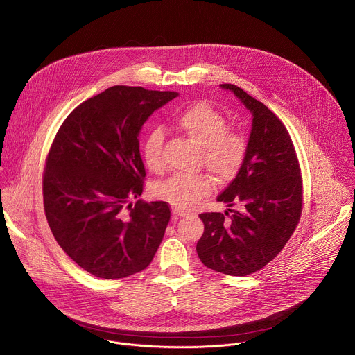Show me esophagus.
Returning <instances> with one entry per match:
<instances>
[{
    "label": "esophagus",
    "instance_id": "34e87169",
    "mask_svg": "<svg viewBox=\"0 0 355 355\" xmlns=\"http://www.w3.org/2000/svg\"><path fill=\"white\" fill-rule=\"evenodd\" d=\"M173 214H174L175 217H182V216H187L188 211H185V210H182V209H180V207H173Z\"/></svg>",
    "mask_w": 355,
    "mask_h": 355
}]
</instances>
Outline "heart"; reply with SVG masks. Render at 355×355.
<instances>
[{"label":"heart","mask_w":355,"mask_h":355,"mask_svg":"<svg viewBox=\"0 0 355 355\" xmlns=\"http://www.w3.org/2000/svg\"><path fill=\"white\" fill-rule=\"evenodd\" d=\"M177 128L202 148V162L221 182H230L243 170L250 142L241 131L228 130L223 112L206 101L195 103L182 110L175 118ZM164 134L152 130L144 142L142 156L146 167L156 174L166 170L163 153ZM213 191V181L206 174L175 175L157 184L153 193L157 199L180 209H192Z\"/></svg>","instance_id":"obj_1"}]
</instances>
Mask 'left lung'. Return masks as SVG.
I'll list each match as a JSON object with an SVG mask.
<instances>
[{"instance_id": "1", "label": "left lung", "mask_w": 355, "mask_h": 355, "mask_svg": "<svg viewBox=\"0 0 355 355\" xmlns=\"http://www.w3.org/2000/svg\"><path fill=\"white\" fill-rule=\"evenodd\" d=\"M252 112L247 162L217 196L224 213H202L196 252L205 266L230 276L265 268L284 248L302 211V177L290 134L279 116L241 87L223 83Z\"/></svg>"}]
</instances>
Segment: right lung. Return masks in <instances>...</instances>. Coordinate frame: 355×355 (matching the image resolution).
<instances>
[{"mask_svg":"<svg viewBox=\"0 0 355 355\" xmlns=\"http://www.w3.org/2000/svg\"><path fill=\"white\" fill-rule=\"evenodd\" d=\"M177 92L111 86L65 118L46 159L44 211L54 239L83 270L123 279L146 269L170 221L167 202L130 200L146 177L139 132Z\"/></svg>","mask_w":355,"mask_h":355,"instance_id":"obj_1","label":"right lung"}]
</instances>
